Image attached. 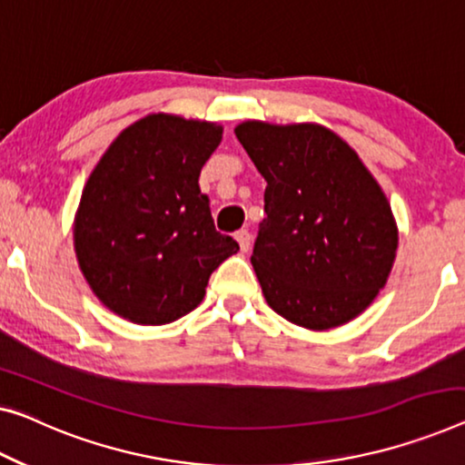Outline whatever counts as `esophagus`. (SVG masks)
<instances>
[{
	"mask_svg": "<svg viewBox=\"0 0 465 465\" xmlns=\"http://www.w3.org/2000/svg\"><path fill=\"white\" fill-rule=\"evenodd\" d=\"M235 240H238L242 252H246L248 248H251L252 235H251V232H248V230H240V232H235Z\"/></svg>",
	"mask_w": 465,
	"mask_h": 465,
	"instance_id": "1",
	"label": "esophagus"
}]
</instances>
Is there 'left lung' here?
I'll return each mask as SVG.
<instances>
[{
  "instance_id": "left-lung-1",
  "label": "left lung",
  "mask_w": 465,
  "mask_h": 465,
  "mask_svg": "<svg viewBox=\"0 0 465 465\" xmlns=\"http://www.w3.org/2000/svg\"><path fill=\"white\" fill-rule=\"evenodd\" d=\"M265 177L251 262L277 315L309 330L357 317L391 273L397 225L355 150L320 124L235 129Z\"/></svg>"
}]
</instances>
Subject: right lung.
Here are the masks:
<instances>
[{
	"label": "right lung",
	"instance_id": "1",
	"mask_svg": "<svg viewBox=\"0 0 465 465\" xmlns=\"http://www.w3.org/2000/svg\"><path fill=\"white\" fill-rule=\"evenodd\" d=\"M214 123L150 114L116 137L83 190L74 251L95 296L124 320L163 325L204 299L240 251L214 230L198 177L221 142Z\"/></svg>",
	"mask_w": 465,
	"mask_h": 465
}]
</instances>
